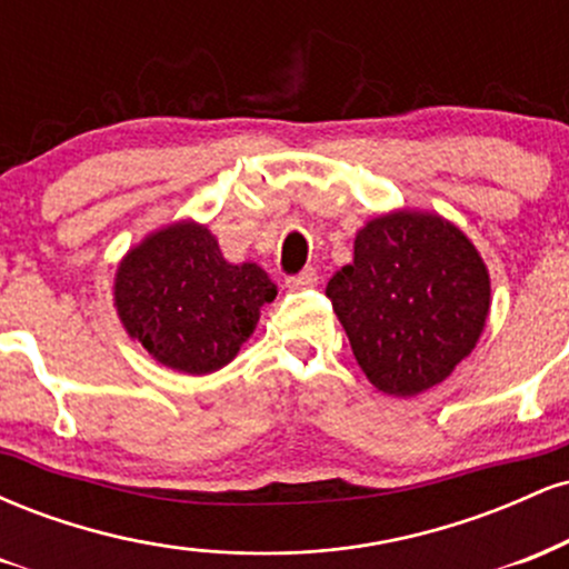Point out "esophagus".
<instances>
[{"label":"esophagus","mask_w":569,"mask_h":569,"mask_svg":"<svg viewBox=\"0 0 569 569\" xmlns=\"http://www.w3.org/2000/svg\"><path fill=\"white\" fill-rule=\"evenodd\" d=\"M318 283V272L312 270V267H305L302 272H299V276H289L286 278V286H289V289H310V286H316Z\"/></svg>","instance_id":"esophagus-1"}]
</instances>
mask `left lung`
I'll return each instance as SVG.
<instances>
[{
    "mask_svg": "<svg viewBox=\"0 0 569 569\" xmlns=\"http://www.w3.org/2000/svg\"><path fill=\"white\" fill-rule=\"evenodd\" d=\"M358 367L388 396H417L476 348L489 276L471 240L433 213L398 211L356 234L326 286Z\"/></svg>",
    "mask_w": 569,
    "mask_h": 569,
    "instance_id": "left-lung-1",
    "label": "left lung"
}]
</instances>
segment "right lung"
<instances>
[{
  "mask_svg": "<svg viewBox=\"0 0 569 569\" xmlns=\"http://www.w3.org/2000/svg\"><path fill=\"white\" fill-rule=\"evenodd\" d=\"M276 283L257 264H230L206 227L179 221L122 259L114 302L128 335L154 361L211 375L257 329Z\"/></svg>",
  "mask_w": 569,
  "mask_h": 569,
  "instance_id": "1",
  "label": "right lung"
}]
</instances>
